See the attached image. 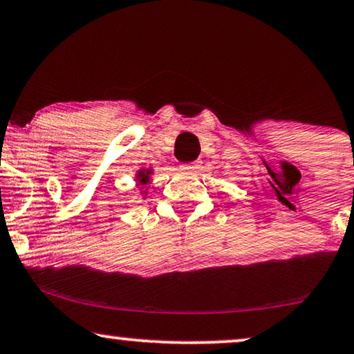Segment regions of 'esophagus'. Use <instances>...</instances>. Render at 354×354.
Returning <instances> with one entry per match:
<instances>
[{"label":"esophagus","mask_w":354,"mask_h":354,"mask_svg":"<svg viewBox=\"0 0 354 354\" xmlns=\"http://www.w3.org/2000/svg\"><path fill=\"white\" fill-rule=\"evenodd\" d=\"M181 169H185V171H196L198 169V165L196 163H191V165H183Z\"/></svg>","instance_id":"esophagus-1"}]
</instances>
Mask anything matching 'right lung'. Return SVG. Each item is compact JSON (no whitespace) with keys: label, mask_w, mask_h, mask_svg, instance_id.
Segmentation results:
<instances>
[{"label":"right lung","mask_w":354,"mask_h":354,"mask_svg":"<svg viewBox=\"0 0 354 354\" xmlns=\"http://www.w3.org/2000/svg\"><path fill=\"white\" fill-rule=\"evenodd\" d=\"M153 173H155V169H153L151 166H142L140 169H136L135 181H136V188H140V194H142V199H147L148 185H150Z\"/></svg>","instance_id":"right-lung-1"}]
</instances>
